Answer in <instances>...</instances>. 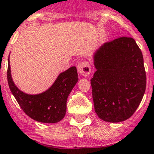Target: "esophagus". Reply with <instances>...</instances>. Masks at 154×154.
I'll list each match as a JSON object with an SVG mask.
<instances>
[{
  "mask_svg": "<svg viewBox=\"0 0 154 154\" xmlns=\"http://www.w3.org/2000/svg\"><path fill=\"white\" fill-rule=\"evenodd\" d=\"M91 66L88 61H81L77 65V70L82 76H88L91 73Z\"/></svg>",
  "mask_w": 154,
  "mask_h": 154,
  "instance_id": "esophagus-1",
  "label": "esophagus"
}]
</instances>
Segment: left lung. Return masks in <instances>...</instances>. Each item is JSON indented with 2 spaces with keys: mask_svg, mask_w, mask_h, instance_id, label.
Returning <instances> with one entry per match:
<instances>
[{
  "mask_svg": "<svg viewBox=\"0 0 154 154\" xmlns=\"http://www.w3.org/2000/svg\"><path fill=\"white\" fill-rule=\"evenodd\" d=\"M94 66L91 85L97 116L109 122L129 119L146 85L143 57L136 41L122 36L106 42L94 54Z\"/></svg>",
  "mask_w": 154,
  "mask_h": 154,
  "instance_id": "8db88e82",
  "label": "left lung"
}]
</instances>
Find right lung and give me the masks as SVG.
I'll list each match as a JSON object with an SVG mask.
<instances>
[{
    "mask_svg": "<svg viewBox=\"0 0 154 154\" xmlns=\"http://www.w3.org/2000/svg\"><path fill=\"white\" fill-rule=\"evenodd\" d=\"M77 68L72 66L61 73L51 88L36 95L23 93L14 85L8 63L7 77L8 86L25 114L35 121L56 123L62 120L66 111V100L78 81Z\"/></svg>",
    "mask_w": 154,
    "mask_h": 154,
    "instance_id": "add662e5",
    "label": "right lung"
}]
</instances>
